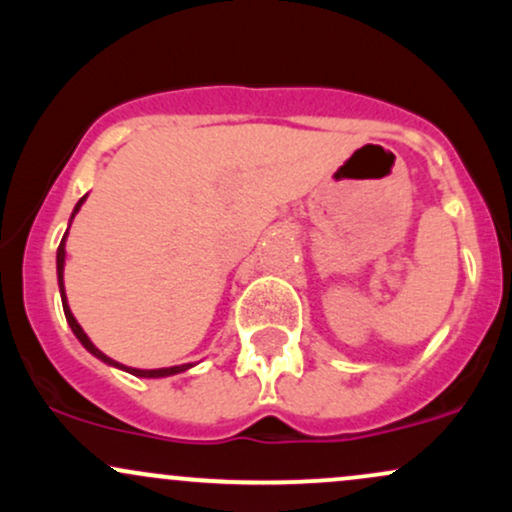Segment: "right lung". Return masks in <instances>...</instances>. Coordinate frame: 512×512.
I'll list each match as a JSON object with an SVG mask.
<instances>
[{"label":"right lung","instance_id":"right-lung-1","mask_svg":"<svg viewBox=\"0 0 512 512\" xmlns=\"http://www.w3.org/2000/svg\"><path fill=\"white\" fill-rule=\"evenodd\" d=\"M86 202V195L79 199V202H76V207H74V211H72V219L76 216V211L81 209V204ZM67 233H69V228H67ZM67 233H64V238H62V243H60V248H57V281H60V296H62V308H64V317H67V322H69V327H72V332L76 334V339H79L81 344H84V349L86 351H91L93 356L96 358H101L103 363H108V366H115V368H122V370H127V373H132V375H137V378H168V375H175V373H182V370H187V368H192V363H182V366H170V368H154V370H142V368H127V366H122V363H117V361H113V358L110 356H105L101 349H96V344L91 342V339L86 337V332L81 330V325L79 322H76V317L72 315V310H69V303H67V296H64V255H67V252H64V243H67Z\"/></svg>","mask_w":512,"mask_h":512}]
</instances>
